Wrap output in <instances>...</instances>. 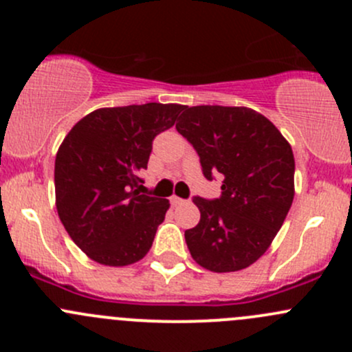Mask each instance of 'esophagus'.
<instances>
[{
    "label": "esophagus",
    "mask_w": 352,
    "mask_h": 352,
    "mask_svg": "<svg viewBox=\"0 0 352 352\" xmlns=\"http://www.w3.org/2000/svg\"><path fill=\"white\" fill-rule=\"evenodd\" d=\"M170 202H172V206H180V204H184V199H180V197H177V196H172L170 197Z\"/></svg>",
    "instance_id": "1"
}]
</instances>
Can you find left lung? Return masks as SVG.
<instances>
[{
  "label": "left lung",
  "instance_id": "left-lung-1",
  "mask_svg": "<svg viewBox=\"0 0 352 352\" xmlns=\"http://www.w3.org/2000/svg\"><path fill=\"white\" fill-rule=\"evenodd\" d=\"M177 131L197 151L218 199L194 197L201 211L186 242L201 267L233 272L254 264L285 223L294 197V156L278 127L247 107H184Z\"/></svg>",
  "mask_w": 352,
  "mask_h": 352
}]
</instances>
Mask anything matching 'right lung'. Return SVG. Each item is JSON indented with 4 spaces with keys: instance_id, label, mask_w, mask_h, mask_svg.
<instances>
[{
    "instance_id": "1",
    "label": "right lung",
    "mask_w": 352,
    "mask_h": 352,
    "mask_svg": "<svg viewBox=\"0 0 352 352\" xmlns=\"http://www.w3.org/2000/svg\"><path fill=\"white\" fill-rule=\"evenodd\" d=\"M184 105L97 109L78 120L54 165L56 208L67 235L91 258L120 267L141 261L165 219L168 199L141 194L153 140Z\"/></svg>"
}]
</instances>
